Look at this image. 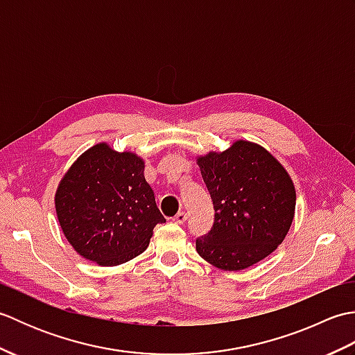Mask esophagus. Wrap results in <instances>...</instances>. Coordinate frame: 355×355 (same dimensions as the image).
Segmentation results:
<instances>
[{
  "label": "esophagus",
  "instance_id": "34e87169",
  "mask_svg": "<svg viewBox=\"0 0 355 355\" xmlns=\"http://www.w3.org/2000/svg\"><path fill=\"white\" fill-rule=\"evenodd\" d=\"M186 220H187L186 212H178L175 216H173V221H175L177 224H184Z\"/></svg>",
  "mask_w": 355,
  "mask_h": 355
}]
</instances>
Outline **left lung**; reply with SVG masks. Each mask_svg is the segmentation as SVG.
<instances>
[{
    "instance_id": "1",
    "label": "left lung",
    "mask_w": 355,
    "mask_h": 355,
    "mask_svg": "<svg viewBox=\"0 0 355 355\" xmlns=\"http://www.w3.org/2000/svg\"><path fill=\"white\" fill-rule=\"evenodd\" d=\"M197 164L215 210L212 229L195 241L201 258L216 268L238 271L273 253L296 209V189L284 166L247 140L201 155Z\"/></svg>"
}]
</instances>
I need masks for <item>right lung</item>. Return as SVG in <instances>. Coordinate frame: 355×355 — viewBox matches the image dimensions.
I'll list each match as a JSON object with an SVG mask.
<instances>
[{"instance_id":"add662e5","label":"right lung","mask_w":355,"mask_h":355,"mask_svg":"<svg viewBox=\"0 0 355 355\" xmlns=\"http://www.w3.org/2000/svg\"><path fill=\"white\" fill-rule=\"evenodd\" d=\"M143 172L137 154L99 143L62 177L55 195L58 221L85 259L102 267L131 261L146 250L155 225L166 223Z\"/></svg>"}]
</instances>
